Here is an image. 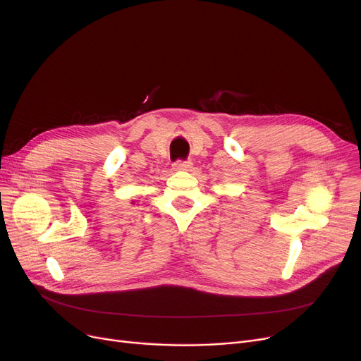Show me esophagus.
Instances as JSON below:
<instances>
[{
  "label": "esophagus",
  "instance_id": "esophagus-1",
  "mask_svg": "<svg viewBox=\"0 0 361 361\" xmlns=\"http://www.w3.org/2000/svg\"><path fill=\"white\" fill-rule=\"evenodd\" d=\"M192 165H193V162L192 161H183V159H178V161H176L174 164H173V168L176 169V171H188L192 168Z\"/></svg>",
  "mask_w": 361,
  "mask_h": 361
}]
</instances>
